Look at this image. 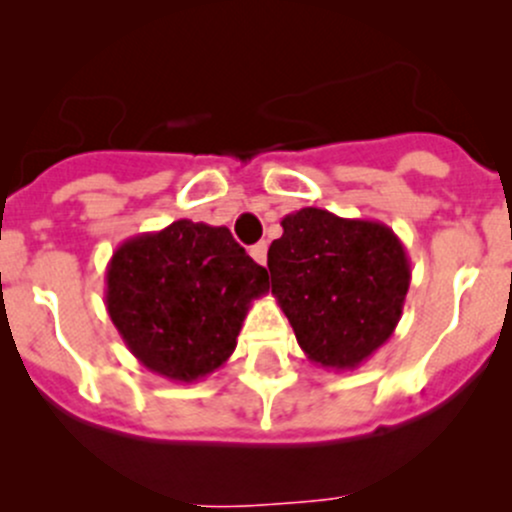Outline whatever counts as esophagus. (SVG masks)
<instances>
[{
    "mask_svg": "<svg viewBox=\"0 0 512 512\" xmlns=\"http://www.w3.org/2000/svg\"><path fill=\"white\" fill-rule=\"evenodd\" d=\"M250 255H252V260L257 262V265H265V262H267V245H265V242H257V245H252Z\"/></svg>",
    "mask_w": 512,
    "mask_h": 512,
    "instance_id": "1",
    "label": "esophagus"
}]
</instances>
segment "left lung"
<instances>
[{
    "label": "left lung",
    "instance_id": "obj_1",
    "mask_svg": "<svg viewBox=\"0 0 512 512\" xmlns=\"http://www.w3.org/2000/svg\"><path fill=\"white\" fill-rule=\"evenodd\" d=\"M267 267L302 352L337 371L356 369L389 342L411 285L409 255L389 225L322 208L282 218Z\"/></svg>",
    "mask_w": 512,
    "mask_h": 512
}]
</instances>
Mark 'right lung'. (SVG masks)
<instances>
[{
  "label": "right lung",
  "mask_w": 512,
  "mask_h": 512,
  "mask_svg": "<svg viewBox=\"0 0 512 512\" xmlns=\"http://www.w3.org/2000/svg\"><path fill=\"white\" fill-rule=\"evenodd\" d=\"M267 292V270L227 227L193 220L128 237L106 267L108 317L128 352L180 384L230 359L250 304Z\"/></svg>",
  "instance_id": "1"
}]
</instances>
